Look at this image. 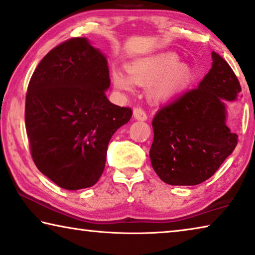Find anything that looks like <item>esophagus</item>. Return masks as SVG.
<instances>
[{
	"label": "esophagus",
	"instance_id": "1",
	"mask_svg": "<svg viewBox=\"0 0 255 255\" xmlns=\"http://www.w3.org/2000/svg\"><path fill=\"white\" fill-rule=\"evenodd\" d=\"M134 118L136 120L144 121V120L147 119V115H146V112L144 111V109L137 106V108L134 109Z\"/></svg>",
	"mask_w": 255,
	"mask_h": 255
}]
</instances>
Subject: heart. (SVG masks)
Returning <instances> with one entry per match:
<instances>
[{
  "instance_id": "1",
  "label": "heart",
  "mask_w": 255,
  "mask_h": 255,
  "mask_svg": "<svg viewBox=\"0 0 255 255\" xmlns=\"http://www.w3.org/2000/svg\"><path fill=\"white\" fill-rule=\"evenodd\" d=\"M128 77L124 72H112V81L118 89L129 91L134 83L150 86L151 97L155 101L172 100L187 88L191 71L185 64H178L175 54H166L155 58L142 59L128 65Z\"/></svg>"
}]
</instances>
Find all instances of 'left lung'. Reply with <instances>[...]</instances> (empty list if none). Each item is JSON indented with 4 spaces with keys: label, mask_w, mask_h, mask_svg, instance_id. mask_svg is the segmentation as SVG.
I'll use <instances>...</instances> for the list:
<instances>
[{
    "label": "left lung",
    "mask_w": 255,
    "mask_h": 255,
    "mask_svg": "<svg viewBox=\"0 0 255 255\" xmlns=\"http://www.w3.org/2000/svg\"><path fill=\"white\" fill-rule=\"evenodd\" d=\"M213 64L198 88L159 110L152 120L151 165L165 183L196 185L210 178L238 140L226 125V101L242 93L236 74L212 52Z\"/></svg>",
    "instance_id": "obj_1"
}]
</instances>
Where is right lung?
Masks as SVG:
<instances>
[{
  "instance_id": "1",
  "label": "right lung",
  "mask_w": 255,
  "mask_h": 255,
  "mask_svg": "<svg viewBox=\"0 0 255 255\" xmlns=\"http://www.w3.org/2000/svg\"><path fill=\"white\" fill-rule=\"evenodd\" d=\"M106 58L85 37H72L43 57L29 80L25 125L37 169L66 190L89 188L103 174L112 135L130 108L112 104Z\"/></svg>"
}]
</instances>
